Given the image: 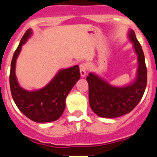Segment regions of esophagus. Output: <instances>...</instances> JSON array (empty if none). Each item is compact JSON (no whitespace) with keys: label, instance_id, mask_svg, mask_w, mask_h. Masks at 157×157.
<instances>
[{"label":"esophagus","instance_id":"esophagus-1","mask_svg":"<svg viewBox=\"0 0 157 157\" xmlns=\"http://www.w3.org/2000/svg\"><path fill=\"white\" fill-rule=\"evenodd\" d=\"M79 70H80V75L81 77H85L86 75V71H87V67L85 63H82L79 66Z\"/></svg>","mask_w":157,"mask_h":157}]
</instances>
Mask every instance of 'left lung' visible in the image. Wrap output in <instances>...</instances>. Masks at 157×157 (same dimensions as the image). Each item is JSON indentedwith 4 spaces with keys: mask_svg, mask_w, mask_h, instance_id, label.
Wrapping results in <instances>:
<instances>
[{
    "mask_svg": "<svg viewBox=\"0 0 157 157\" xmlns=\"http://www.w3.org/2000/svg\"><path fill=\"white\" fill-rule=\"evenodd\" d=\"M127 38L133 44L138 56V68L133 81L123 86H114L95 72L86 77L89 101L94 113L102 118H117L130 112L142 98L147 84L145 56L135 33L130 29Z\"/></svg>",
    "mask_w": 157,
    "mask_h": 157,
    "instance_id": "8db88e82",
    "label": "left lung"
}]
</instances>
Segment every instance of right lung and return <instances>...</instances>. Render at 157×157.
Instances as JSON below:
<instances>
[{"label": "right lung", "instance_id": "obj_1", "mask_svg": "<svg viewBox=\"0 0 157 157\" xmlns=\"http://www.w3.org/2000/svg\"><path fill=\"white\" fill-rule=\"evenodd\" d=\"M33 35L31 29L25 33L14 53L11 63L9 82L14 102L19 111L36 123L56 121L63 114L66 98L80 78L79 67L75 65L68 68L59 69L51 81L38 90H27L20 86L16 75V60L22 46Z\"/></svg>", "mask_w": 157, "mask_h": 157}]
</instances>
